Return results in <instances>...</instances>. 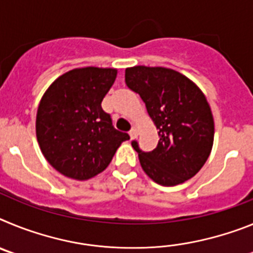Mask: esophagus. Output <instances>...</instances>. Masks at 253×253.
Masks as SVG:
<instances>
[{
	"label": "esophagus",
	"instance_id": "34e87169",
	"mask_svg": "<svg viewBox=\"0 0 253 253\" xmlns=\"http://www.w3.org/2000/svg\"><path fill=\"white\" fill-rule=\"evenodd\" d=\"M129 135H130L131 139H135V138L138 137V128H137V126H133V128H131V130L129 131Z\"/></svg>",
	"mask_w": 253,
	"mask_h": 253
}]
</instances>
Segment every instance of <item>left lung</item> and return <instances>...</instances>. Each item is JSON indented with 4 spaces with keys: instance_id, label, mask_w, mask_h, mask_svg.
Wrapping results in <instances>:
<instances>
[{
    "instance_id": "1",
    "label": "left lung",
    "mask_w": 253,
    "mask_h": 253,
    "mask_svg": "<svg viewBox=\"0 0 253 253\" xmlns=\"http://www.w3.org/2000/svg\"><path fill=\"white\" fill-rule=\"evenodd\" d=\"M125 82L146 102L160 135L152 152H142L137 142L131 143L143 171L162 186L194 177L214 143V118L204 92L189 77L165 67H129Z\"/></svg>"
}]
</instances>
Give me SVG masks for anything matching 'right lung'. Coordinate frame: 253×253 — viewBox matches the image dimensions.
<instances>
[{"label":"right lung","mask_w":253,"mask_h":253,"mask_svg":"<svg viewBox=\"0 0 253 253\" xmlns=\"http://www.w3.org/2000/svg\"><path fill=\"white\" fill-rule=\"evenodd\" d=\"M116 75V68L71 69L51 82L40 100L35 122L40 151L66 177H95L129 139L128 134L114 129L101 107Z\"/></svg>","instance_id":"1"}]
</instances>
